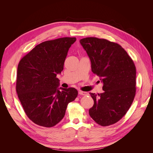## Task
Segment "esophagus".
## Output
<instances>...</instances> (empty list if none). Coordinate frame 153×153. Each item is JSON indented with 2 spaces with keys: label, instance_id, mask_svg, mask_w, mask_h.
Instances as JSON below:
<instances>
[{
  "label": "esophagus",
  "instance_id": "esophagus-1",
  "mask_svg": "<svg viewBox=\"0 0 153 153\" xmlns=\"http://www.w3.org/2000/svg\"><path fill=\"white\" fill-rule=\"evenodd\" d=\"M78 94H79L80 95H82V96H86V95H87V92L82 91H78Z\"/></svg>",
  "mask_w": 153,
  "mask_h": 153
}]
</instances>
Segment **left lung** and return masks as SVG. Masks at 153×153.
Wrapping results in <instances>:
<instances>
[{
    "label": "left lung",
    "mask_w": 153,
    "mask_h": 153,
    "mask_svg": "<svg viewBox=\"0 0 153 153\" xmlns=\"http://www.w3.org/2000/svg\"><path fill=\"white\" fill-rule=\"evenodd\" d=\"M80 43L86 51L93 73L103 83V93L90 94L94 105L91 117L102 126L116 123L125 115L136 94V68L121 45L94 37Z\"/></svg>",
    "instance_id": "1"
}]
</instances>
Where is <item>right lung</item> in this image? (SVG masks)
<instances>
[{
  "label": "right lung",
  "instance_id": "right-lung-1",
  "mask_svg": "<svg viewBox=\"0 0 153 153\" xmlns=\"http://www.w3.org/2000/svg\"><path fill=\"white\" fill-rule=\"evenodd\" d=\"M76 38L46 41L19 62L16 90L26 115L34 123L50 128L63 119L69 103L78 96L75 88L60 87L57 75L63 70L69 48Z\"/></svg>",
  "mask_w": 153,
  "mask_h": 153
}]
</instances>
